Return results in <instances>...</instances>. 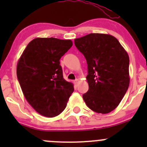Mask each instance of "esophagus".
<instances>
[{"label": "esophagus", "mask_w": 147, "mask_h": 147, "mask_svg": "<svg viewBox=\"0 0 147 147\" xmlns=\"http://www.w3.org/2000/svg\"><path fill=\"white\" fill-rule=\"evenodd\" d=\"M78 82H79V80H78V79H76V80H74V83H75V85H78Z\"/></svg>", "instance_id": "esophagus-1"}]
</instances>
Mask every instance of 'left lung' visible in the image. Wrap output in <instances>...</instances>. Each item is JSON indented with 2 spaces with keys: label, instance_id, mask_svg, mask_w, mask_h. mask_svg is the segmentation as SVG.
Returning a JSON list of instances; mask_svg holds the SVG:
<instances>
[{
  "label": "left lung",
  "instance_id": "1",
  "mask_svg": "<svg viewBox=\"0 0 147 147\" xmlns=\"http://www.w3.org/2000/svg\"><path fill=\"white\" fill-rule=\"evenodd\" d=\"M75 45L87 63L89 90L82 95L87 106L107 114L119 105L129 85V58L116 38L90 33L75 39Z\"/></svg>",
  "mask_w": 147,
  "mask_h": 147
}]
</instances>
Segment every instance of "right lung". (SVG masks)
I'll list each match as a JSON object with an SVG mask.
<instances>
[{"label":"right lung","mask_w":147,"mask_h":147,"mask_svg":"<svg viewBox=\"0 0 147 147\" xmlns=\"http://www.w3.org/2000/svg\"><path fill=\"white\" fill-rule=\"evenodd\" d=\"M71 40L37 38L28 43L17 64V77L28 103L40 115L54 117L66 107L73 84L63 78L60 59Z\"/></svg>","instance_id":"1"}]
</instances>
